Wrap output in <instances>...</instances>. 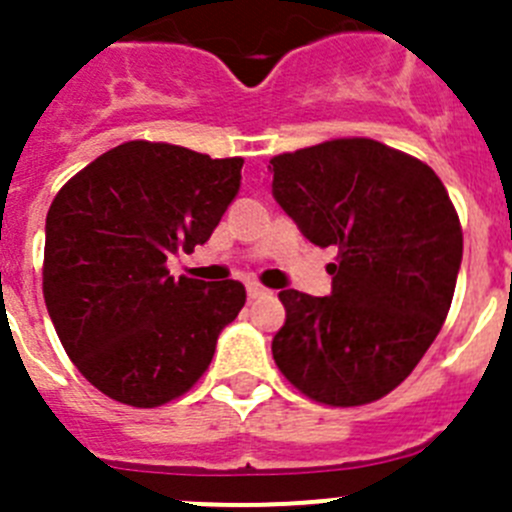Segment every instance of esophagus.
I'll return each mask as SVG.
<instances>
[{
	"mask_svg": "<svg viewBox=\"0 0 512 512\" xmlns=\"http://www.w3.org/2000/svg\"><path fill=\"white\" fill-rule=\"evenodd\" d=\"M248 297H251V300H256V297H261V295H266V287H261L259 282H248Z\"/></svg>",
	"mask_w": 512,
	"mask_h": 512,
	"instance_id": "1",
	"label": "esophagus"
}]
</instances>
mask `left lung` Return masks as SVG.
Segmentation results:
<instances>
[{"mask_svg":"<svg viewBox=\"0 0 512 512\" xmlns=\"http://www.w3.org/2000/svg\"><path fill=\"white\" fill-rule=\"evenodd\" d=\"M277 197L315 246H336L333 292L282 289L271 341L292 387L330 408L390 395L436 341L461 264L459 215L436 171L372 138L271 158Z\"/></svg>","mask_w":512,"mask_h":512,"instance_id":"1","label":"left lung"}]
</instances>
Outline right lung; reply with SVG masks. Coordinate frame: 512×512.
<instances>
[{
  "label": "right lung",
  "instance_id": "right-lung-1",
  "mask_svg": "<svg viewBox=\"0 0 512 512\" xmlns=\"http://www.w3.org/2000/svg\"><path fill=\"white\" fill-rule=\"evenodd\" d=\"M243 158L128 140L58 189L45 217L43 297L74 366L130 408L182 397L246 305L235 279H174L169 253L205 243Z\"/></svg>",
  "mask_w": 512,
  "mask_h": 512
}]
</instances>
